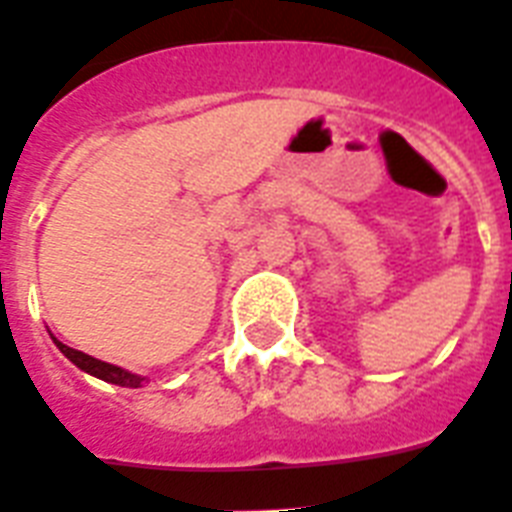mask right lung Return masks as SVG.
<instances>
[{"label":"right lung","instance_id":"obj_1","mask_svg":"<svg viewBox=\"0 0 512 512\" xmlns=\"http://www.w3.org/2000/svg\"><path fill=\"white\" fill-rule=\"evenodd\" d=\"M52 339H54V336H52ZM54 344H57V350H60L62 355L68 357L70 363H76L78 368H81V371H86V373H91V376L102 378V381H110V384H118V386H128V389H139V386L144 384V378L136 376V373L123 371V368H118V365L102 363V360H97V357L83 355V352L73 350V347L57 342V339H54Z\"/></svg>","mask_w":512,"mask_h":512}]
</instances>
